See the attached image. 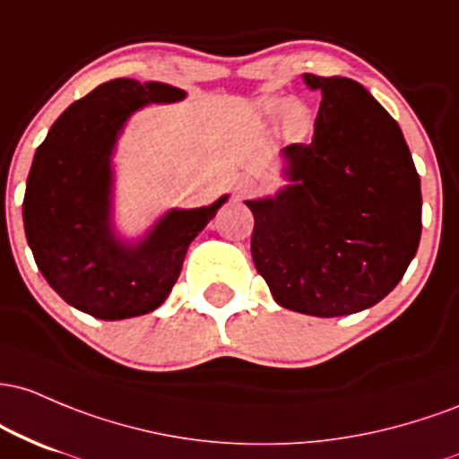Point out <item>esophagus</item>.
<instances>
[{
    "label": "esophagus",
    "instance_id": "34e87169",
    "mask_svg": "<svg viewBox=\"0 0 459 459\" xmlns=\"http://www.w3.org/2000/svg\"><path fill=\"white\" fill-rule=\"evenodd\" d=\"M255 188V179L249 178V175H245V178H240L238 182H236V193L243 197V195H249L251 190Z\"/></svg>",
    "mask_w": 459,
    "mask_h": 459
}]
</instances>
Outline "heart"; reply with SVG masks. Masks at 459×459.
I'll list each match as a JSON object with an SVG mask.
<instances>
[{
  "mask_svg": "<svg viewBox=\"0 0 459 459\" xmlns=\"http://www.w3.org/2000/svg\"><path fill=\"white\" fill-rule=\"evenodd\" d=\"M257 117L266 118V121H275L280 118V132L286 138H301L306 136L312 126V110L303 101L290 100L277 95H266L255 101Z\"/></svg>",
  "mask_w": 459,
  "mask_h": 459,
  "instance_id": "heart-1",
  "label": "heart"
}]
</instances>
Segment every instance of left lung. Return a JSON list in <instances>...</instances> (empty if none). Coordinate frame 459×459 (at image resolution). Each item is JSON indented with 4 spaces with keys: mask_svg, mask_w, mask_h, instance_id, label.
Wrapping results in <instances>:
<instances>
[{
    "mask_svg": "<svg viewBox=\"0 0 459 459\" xmlns=\"http://www.w3.org/2000/svg\"><path fill=\"white\" fill-rule=\"evenodd\" d=\"M321 108L307 145L280 152L284 184L247 199L251 255L281 307L332 318L375 306L420 243V178L399 123L358 82L303 74Z\"/></svg>",
    "mask_w": 459,
    "mask_h": 459,
    "instance_id": "obj_1",
    "label": "left lung"
}]
</instances>
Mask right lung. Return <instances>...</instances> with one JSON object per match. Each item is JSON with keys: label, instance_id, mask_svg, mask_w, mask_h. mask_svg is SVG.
Here are the masks:
<instances>
[{"label": "right lung", "instance_id": "1", "mask_svg": "<svg viewBox=\"0 0 459 459\" xmlns=\"http://www.w3.org/2000/svg\"><path fill=\"white\" fill-rule=\"evenodd\" d=\"M182 100L186 91L164 82L110 80L66 108L36 149L25 184V236L48 284L75 310L121 321L160 307L190 243L230 199L169 208L136 236L118 230V138L138 110Z\"/></svg>", "mask_w": 459, "mask_h": 459}]
</instances>
